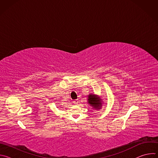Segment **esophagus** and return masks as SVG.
<instances>
[{
    "label": "esophagus",
    "mask_w": 158,
    "mask_h": 158,
    "mask_svg": "<svg viewBox=\"0 0 158 158\" xmlns=\"http://www.w3.org/2000/svg\"><path fill=\"white\" fill-rule=\"evenodd\" d=\"M73 103H74V104H77V103H78V101H77V100H74V101H73Z\"/></svg>",
    "instance_id": "34e87169"
}]
</instances>
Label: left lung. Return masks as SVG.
I'll return each mask as SVG.
<instances>
[{"label": "left lung", "instance_id": "1", "mask_svg": "<svg viewBox=\"0 0 158 158\" xmlns=\"http://www.w3.org/2000/svg\"><path fill=\"white\" fill-rule=\"evenodd\" d=\"M102 99L98 95L91 93L87 96V103L93 109L99 110L102 106Z\"/></svg>", "mask_w": 158, "mask_h": 158}]
</instances>
